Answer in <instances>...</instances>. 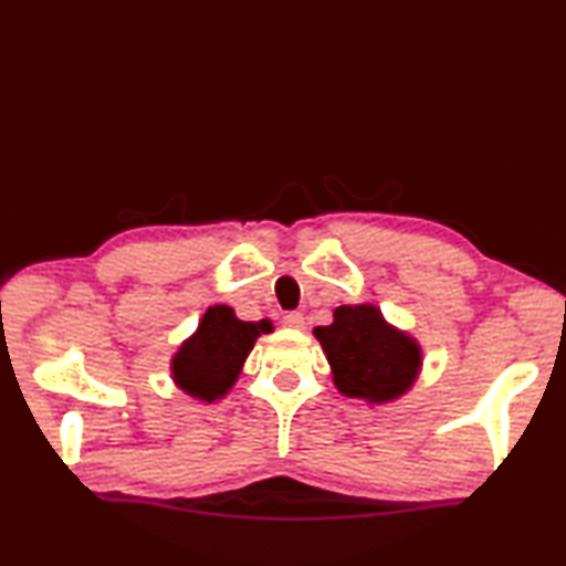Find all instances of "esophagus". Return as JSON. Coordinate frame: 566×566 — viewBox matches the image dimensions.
Instances as JSON below:
<instances>
[{
    "mask_svg": "<svg viewBox=\"0 0 566 566\" xmlns=\"http://www.w3.org/2000/svg\"><path fill=\"white\" fill-rule=\"evenodd\" d=\"M282 324L286 329H302L304 327V317L302 312H286L282 317Z\"/></svg>",
    "mask_w": 566,
    "mask_h": 566,
    "instance_id": "34e87169",
    "label": "esophagus"
}]
</instances>
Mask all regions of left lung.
I'll use <instances>...</instances> for the list:
<instances>
[{"instance_id":"obj_1","label":"left lung","mask_w":566,"mask_h":566,"mask_svg":"<svg viewBox=\"0 0 566 566\" xmlns=\"http://www.w3.org/2000/svg\"><path fill=\"white\" fill-rule=\"evenodd\" d=\"M314 337L344 397L385 405L411 389L419 375V344L387 324L375 304L337 306L334 322L314 329Z\"/></svg>"}]
</instances>
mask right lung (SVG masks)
I'll return each mask as SVG.
<instances>
[{"label": "right lung", "mask_w": 566, "mask_h": 566, "mask_svg": "<svg viewBox=\"0 0 566 566\" xmlns=\"http://www.w3.org/2000/svg\"><path fill=\"white\" fill-rule=\"evenodd\" d=\"M272 329L270 319L242 322L232 306H209L197 332L171 359V377L189 397L202 401L222 399L242 375V364L256 337Z\"/></svg>", "instance_id": "obj_1"}]
</instances>
